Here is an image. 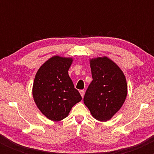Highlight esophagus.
Here are the masks:
<instances>
[{"instance_id":"34e87169","label":"esophagus","mask_w":154,"mask_h":154,"mask_svg":"<svg viewBox=\"0 0 154 154\" xmlns=\"http://www.w3.org/2000/svg\"><path fill=\"white\" fill-rule=\"evenodd\" d=\"M79 93H80L81 96L83 98V97H84V95H85V91H83V90H80V91H79Z\"/></svg>"}]
</instances>
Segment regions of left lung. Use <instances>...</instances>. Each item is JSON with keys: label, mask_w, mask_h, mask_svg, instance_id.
Returning <instances> with one entry per match:
<instances>
[{"label": "left lung", "mask_w": 154, "mask_h": 154, "mask_svg": "<svg viewBox=\"0 0 154 154\" xmlns=\"http://www.w3.org/2000/svg\"><path fill=\"white\" fill-rule=\"evenodd\" d=\"M93 81L84 96V103L92 116L106 122L118 112L128 95L123 72L107 56L90 59Z\"/></svg>", "instance_id": "8db88e82"}]
</instances>
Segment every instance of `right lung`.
Returning <instances> with one entry per match:
<instances>
[{
  "label": "right lung",
  "mask_w": 154,
  "mask_h": 154,
  "mask_svg": "<svg viewBox=\"0 0 154 154\" xmlns=\"http://www.w3.org/2000/svg\"><path fill=\"white\" fill-rule=\"evenodd\" d=\"M73 59L54 56L39 68L32 86L33 99L48 119L61 121L82 100L68 74Z\"/></svg>",
  "instance_id": "add662e5"
}]
</instances>
